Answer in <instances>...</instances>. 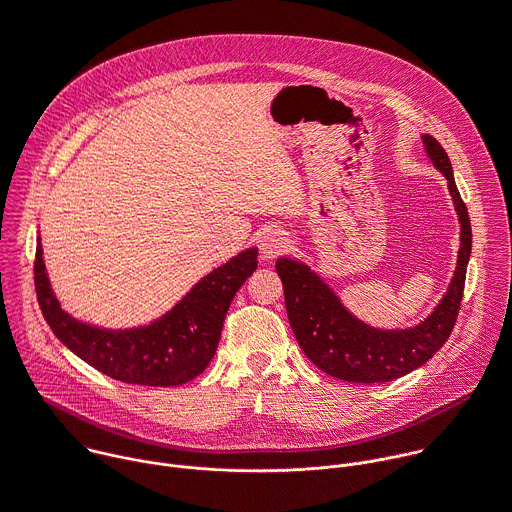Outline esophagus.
Wrapping results in <instances>:
<instances>
[{
  "instance_id": "1",
  "label": "esophagus",
  "mask_w": 512,
  "mask_h": 512,
  "mask_svg": "<svg viewBox=\"0 0 512 512\" xmlns=\"http://www.w3.org/2000/svg\"><path fill=\"white\" fill-rule=\"evenodd\" d=\"M288 246V232L282 228H268L260 240V250L264 258H274Z\"/></svg>"
}]
</instances>
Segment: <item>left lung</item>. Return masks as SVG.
Instances as JSON below:
<instances>
[{
    "label": "left lung",
    "instance_id": "1",
    "mask_svg": "<svg viewBox=\"0 0 512 512\" xmlns=\"http://www.w3.org/2000/svg\"><path fill=\"white\" fill-rule=\"evenodd\" d=\"M422 144L434 168L448 180L460 222V250L452 282L424 322L404 330L372 328L352 316L330 286L306 264L290 258L276 260L292 332L302 352L322 372L334 378L360 384L400 378L430 360L454 328L472 248L470 218L454 184L452 166L444 148L428 134L422 136Z\"/></svg>",
    "mask_w": 512,
    "mask_h": 512
}]
</instances>
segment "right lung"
<instances>
[{
    "label": "right lung",
    "mask_w": 512,
    "mask_h": 512,
    "mask_svg": "<svg viewBox=\"0 0 512 512\" xmlns=\"http://www.w3.org/2000/svg\"><path fill=\"white\" fill-rule=\"evenodd\" d=\"M42 254V242H38L36 294L54 334L106 376L142 386H178L206 370L216 354L230 302L258 266V248H248L204 276L156 322L130 330H106L62 310Z\"/></svg>",
    "instance_id": "add662e5"
}]
</instances>
